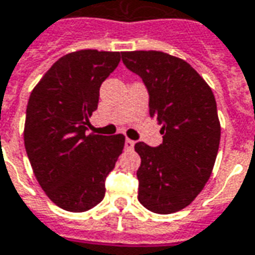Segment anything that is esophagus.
<instances>
[{
  "instance_id": "obj_1",
  "label": "esophagus",
  "mask_w": 255,
  "mask_h": 255,
  "mask_svg": "<svg viewBox=\"0 0 255 255\" xmlns=\"http://www.w3.org/2000/svg\"><path fill=\"white\" fill-rule=\"evenodd\" d=\"M133 145H134V141L130 140V138H126V141H125V148H126V150H131Z\"/></svg>"
}]
</instances>
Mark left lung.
<instances>
[{
  "instance_id": "8db88e82",
  "label": "left lung",
  "mask_w": 255,
  "mask_h": 255,
  "mask_svg": "<svg viewBox=\"0 0 255 255\" xmlns=\"http://www.w3.org/2000/svg\"><path fill=\"white\" fill-rule=\"evenodd\" d=\"M128 69L143 79L150 117L161 125L162 144L136 143L138 201L155 214L186 208L211 176L221 140L211 87L190 64L161 51L122 54Z\"/></svg>"
}]
</instances>
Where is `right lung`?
<instances>
[{"instance_id": "right-lung-1", "label": "right lung", "mask_w": 255, "mask_h": 255, "mask_svg": "<svg viewBox=\"0 0 255 255\" xmlns=\"http://www.w3.org/2000/svg\"><path fill=\"white\" fill-rule=\"evenodd\" d=\"M121 52L80 50L61 57L31 91L23 140L37 182L54 204L84 212L103 201L105 178L125 147L124 134L90 133L100 86Z\"/></svg>"}]
</instances>
